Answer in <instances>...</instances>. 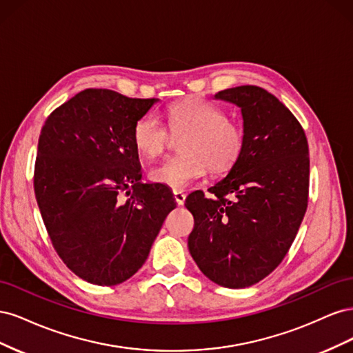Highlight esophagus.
Listing matches in <instances>:
<instances>
[{
	"mask_svg": "<svg viewBox=\"0 0 353 353\" xmlns=\"http://www.w3.org/2000/svg\"><path fill=\"white\" fill-rule=\"evenodd\" d=\"M174 197H175V201H176L178 206H183L185 203V193H184V191L174 190Z\"/></svg>",
	"mask_w": 353,
	"mask_h": 353,
	"instance_id": "obj_1",
	"label": "esophagus"
}]
</instances>
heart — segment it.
Returning a JSON list of instances; mask_svg holds the SVG:
<instances>
[{"label":"heart","instance_id":"1","mask_svg":"<svg viewBox=\"0 0 353 353\" xmlns=\"http://www.w3.org/2000/svg\"><path fill=\"white\" fill-rule=\"evenodd\" d=\"M168 128L179 140V156L168 159L150 170V178L170 188H184L208 172L222 174L240 159L244 131L228 119L218 105L201 99H185L166 109ZM134 145L144 159L153 160L169 145L170 136L154 114H145L132 128Z\"/></svg>","mask_w":353,"mask_h":353}]
</instances>
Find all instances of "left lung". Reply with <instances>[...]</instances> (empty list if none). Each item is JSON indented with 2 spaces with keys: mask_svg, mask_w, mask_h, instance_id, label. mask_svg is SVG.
<instances>
[{
  "mask_svg": "<svg viewBox=\"0 0 353 353\" xmlns=\"http://www.w3.org/2000/svg\"><path fill=\"white\" fill-rule=\"evenodd\" d=\"M215 99L241 109L244 148L212 197L185 199L194 216L188 250L209 280L244 288L270 275L294 241L307 208L309 148L302 125L266 90L241 85Z\"/></svg>",
  "mask_w": 353,
  "mask_h": 353,
  "instance_id": "left-lung-1",
  "label": "left lung"
}]
</instances>
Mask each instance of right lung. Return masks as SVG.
Instances as JSON below:
<instances>
[{
    "label": "right lung",
    "instance_id": "right-lung-1",
    "mask_svg": "<svg viewBox=\"0 0 353 353\" xmlns=\"http://www.w3.org/2000/svg\"><path fill=\"white\" fill-rule=\"evenodd\" d=\"M156 101L88 88L41 130L34 174L41 216L61 261L91 284L131 279L176 208L166 185L141 183L132 141L135 122Z\"/></svg>",
    "mask_w": 353,
    "mask_h": 353
}]
</instances>
